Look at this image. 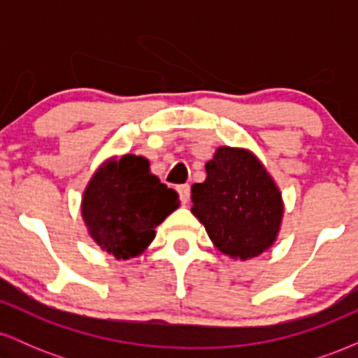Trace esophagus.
I'll return each mask as SVG.
<instances>
[{
  "label": "esophagus",
  "instance_id": "esophagus-1",
  "mask_svg": "<svg viewBox=\"0 0 358 358\" xmlns=\"http://www.w3.org/2000/svg\"><path fill=\"white\" fill-rule=\"evenodd\" d=\"M176 190L180 193V200H182V203H187L188 200H190V185H180Z\"/></svg>",
  "mask_w": 358,
  "mask_h": 358
}]
</instances>
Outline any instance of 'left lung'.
I'll return each instance as SVG.
<instances>
[{"mask_svg":"<svg viewBox=\"0 0 358 358\" xmlns=\"http://www.w3.org/2000/svg\"><path fill=\"white\" fill-rule=\"evenodd\" d=\"M207 178L192 187V213L220 252L256 257L276 239L281 193L249 151L219 148L205 165Z\"/></svg>","mask_w":358,"mask_h":358,"instance_id":"1","label":"left lung"}]
</instances>
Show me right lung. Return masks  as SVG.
<instances>
[{"mask_svg": "<svg viewBox=\"0 0 358 358\" xmlns=\"http://www.w3.org/2000/svg\"><path fill=\"white\" fill-rule=\"evenodd\" d=\"M178 207V193L150 173L143 156L124 155L90 180L82 215L92 239L116 259H129L155 239L156 225Z\"/></svg>", "mask_w": 358, "mask_h": 358, "instance_id": "1", "label": "right lung"}]
</instances>
